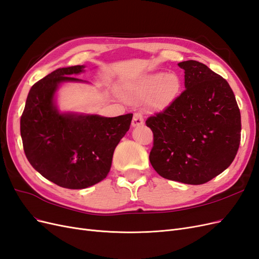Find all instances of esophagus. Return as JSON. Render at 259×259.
<instances>
[{"label": "esophagus", "mask_w": 259, "mask_h": 259, "mask_svg": "<svg viewBox=\"0 0 259 259\" xmlns=\"http://www.w3.org/2000/svg\"><path fill=\"white\" fill-rule=\"evenodd\" d=\"M144 124V116L142 112H136L134 113V116H133L132 120V125L133 126H139V125Z\"/></svg>", "instance_id": "obj_1"}]
</instances>
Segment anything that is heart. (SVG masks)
<instances>
[{
    "mask_svg": "<svg viewBox=\"0 0 259 259\" xmlns=\"http://www.w3.org/2000/svg\"><path fill=\"white\" fill-rule=\"evenodd\" d=\"M180 89V81L176 74L161 73L147 75L125 90L124 95L130 100L139 101L152 97L155 108L166 107L171 103Z\"/></svg>",
    "mask_w": 259,
    "mask_h": 259,
    "instance_id": "obj_1",
    "label": "heart"
}]
</instances>
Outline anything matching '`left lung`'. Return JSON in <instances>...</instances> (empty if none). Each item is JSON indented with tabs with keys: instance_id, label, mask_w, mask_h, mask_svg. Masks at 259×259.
<instances>
[{
	"instance_id": "obj_1",
	"label": "left lung",
	"mask_w": 259,
	"mask_h": 259,
	"mask_svg": "<svg viewBox=\"0 0 259 259\" xmlns=\"http://www.w3.org/2000/svg\"><path fill=\"white\" fill-rule=\"evenodd\" d=\"M186 90L162 112L149 116L153 133L149 160L163 178L188 185L209 182L234 160L241 142V114L223 76L187 60Z\"/></svg>"
}]
</instances>
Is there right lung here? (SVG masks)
Returning a JSON list of instances; mask_svg holds the SVG:
<instances>
[{
    "label": "right lung",
    "instance_id": "obj_1",
    "mask_svg": "<svg viewBox=\"0 0 259 259\" xmlns=\"http://www.w3.org/2000/svg\"><path fill=\"white\" fill-rule=\"evenodd\" d=\"M83 68H59L33 84L20 117L28 161L43 177L68 189H84L107 177L114 149L133 117L59 113L55 92L61 82H81L71 75Z\"/></svg>",
    "mask_w": 259,
    "mask_h": 259
}]
</instances>
